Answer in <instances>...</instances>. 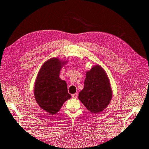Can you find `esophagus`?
I'll return each mask as SVG.
<instances>
[{
    "mask_svg": "<svg viewBox=\"0 0 149 149\" xmlns=\"http://www.w3.org/2000/svg\"><path fill=\"white\" fill-rule=\"evenodd\" d=\"M77 96H78L77 93H75V94H72V97L74 98V99L77 98Z\"/></svg>",
    "mask_w": 149,
    "mask_h": 149,
    "instance_id": "esophagus-1",
    "label": "esophagus"
}]
</instances>
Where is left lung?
<instances>
[{
	"instance_id": "obj_1",
	"label": "left lung",
	"mask_w": 149,
	"mask_h": 149,
	"mask_svg": "<svg viewBox=\"0 0 149 149\" xmlns=\"http://www.w3.org/2000/svg\"><path fill=\"white\" fill-rule=\"evenodd\" d=\"M112 94L110 79L103 67L97 64L86 71L84 88L78 98L90 112H103L111 101Z\"/></svg>"
}]
</instances>
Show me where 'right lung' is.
Masks as SVG:
<instances>
[{"mask_svg": "<svg viewBox=\"0 0 149 149\" xmlns=\"http://www.w3.org/2000/svg\"><path fill=\"white\" fill-rule=\"evenodd\" d=\"M68 60L52 57L40 67L35 81L33 94L37 103L49 114L59 111L66 101L71 98L65 81L59 77L60 72Z\"/></svg>", "mask_w": 149, "mask_h": 149, "instance_id": "right-lung-1", "label": "right lung"}]
</instances>
